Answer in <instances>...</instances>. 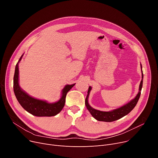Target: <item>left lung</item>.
<instances>
[{"mask_svg":"<svg viewBox=\"0 0 158 158\" xmlns=\"http://www.w3.org/2000/svg\"><path fill=\"white\" fill-rule=\"evenodd\" d=\"M141 65V69H142V81L140 82V85L139 86V92L137 94V95L135 97V98L131 100L129 102H128L127 104L124 105L119 108H117L116 110H113L110 111H101L99 110H97L92 107H91L88 103V97L89 94L91 89H92V87L89 86L88 91V95L86 96V100H85V105L86 106V108L89 111L93 116V117L95 118L96 120L98 121H102V122H113L117 120H118L121 118H122L124 116L127 115L128 113H129L132 110L134 109V107L136 106L139 97L141 94V91H142V85H143V74L142 71V64Z\"/></svg>","mask_w":158,"mask_h":158,"instance_id":"obj_1","label":"left lung"}]
</instances>
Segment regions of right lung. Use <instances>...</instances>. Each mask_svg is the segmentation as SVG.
<instances>
[{"mask_svg": "<svg viewBox=\"0 0 158 158\" xmlns=\"http://www.w3.org/2000/svg\"><path fill=\"white\" fill-rule=\"evenodd\" d=\"M23 55L15 66L13 78V89L16 99L23 108L36 117H52L59 113L64 106L66 94L76 85H67L62 90L61 97L59 101L54 103H48L47 101L39 100L29 95L20 87L19 82V63L21 61Z\"/></svg>", "mask_w": 158, "mask_h": 158, "instance_id": "right-lung-1", "label": "right lung"}]
</instances>
